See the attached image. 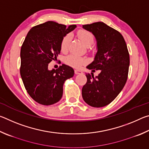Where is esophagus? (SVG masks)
<instances>
[{
  "label": "esophagus",
  "instance_id": "esophagus-1",
  "mask_svg": "<svg viewBox=\"0 0 149 149\" xmlns=\"http://www.w3.org/2000/svg\"><path fill=\"white\" fill-rule=\"evenodd\" d=\"M74 72H75V74H83V72L81 71H79V70H75Z\"/></svg>",
  "mask_w": 149,
  "mask_h": 149
}]
</instances>
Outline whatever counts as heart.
I'll return each instance as SVG.
<instances>
[{
    "label": "heart",
    "instance_id": "b5f03b06",
    "mask_svg": "<svg viewBox=\"0 0 149 149\" xmlns=\"http://www.w3.org/2000/svg\"><path fill=\"white\" fill-rule=\"evenodd\" d=\"M77 36L87 47H89L94 42V35L91 32L85 29H79L77 31ZM70 35H66L63 37L61 42H60V49L62 52H66L68 49L69 44L70 42ZM64 62L65 64L70 65L75 68H79L87 62V58L84 57L78 56L76 54H70L65 58Z\"/></svg>",
    "mask_w": 149,
    "mask_h": 149
}]
</instances>
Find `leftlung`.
I'll use <instances>...</instances> for the list:
<instances>
[{
    "label": "left lung",
    "mask_w": 149,
    "mask_h": 149,
    "mask_svg": "<svg viewBox=\"0 0 149 149\" xmlns=\"http://www.w3.org/2000/svg\"><path fill=\"white\" fill-rule=\"evenodd\" d=\"M83 27L92 32L97 41L94 61L87 68L101 72L96 77L93 73L86 74L82 97L91 107H105L116 99L127 81L130 65L127 45L119 31L103 22L84 25Z\"/></svg>",
    "instance_id": "left-lung-1"
}]
</instances>
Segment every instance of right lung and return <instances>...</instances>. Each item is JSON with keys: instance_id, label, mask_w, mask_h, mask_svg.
<instances>
[{"instance_id": "right-lung-1", "label": "right lung", "mask_w": 149, "mask_h": 149, "mask_svg": "<svg viewBox=\"0 0 149 149\" xmlns=\"http://www.w3.org/2000/svg\"><path fill=\"white\" fill-rule=\"evenodd\" d=\"M75 27L49 21L33 27L27 34L20 51V75L27 93L39 104L58 102L64 81L74 76V70L68 65L62 64L52 70L48 65L60 54L63 37Z\"/></svg>"}]
</instances>
